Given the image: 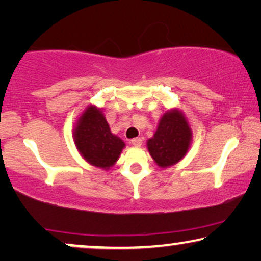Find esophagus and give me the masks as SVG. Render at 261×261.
<instances>
[{
    "label": "esophagus",
    "instance_id": "esophagus-1",
    "mask_svg": "<svg viewBox=\"0 0 261 261\" xmlns=\"http://www.w3.org/2000/svg\"><path fill=\"white\" fill-rule=\"evenodd\" d=\"M130 144L135 146V147H140L142 145V139L141 138H134L130 140Z\"/></svg>",
    "mask_w": 261,
    "mask_h": 261
}]
</instances>
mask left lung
Wrapping results in <instances>:
<instances>
[{"instance_id": "8db88e82", "label": "left lung", "mask_w": 261, "mask_h": 261, "mask_svg": "<svg viewBox=\"0 0 261 261\" xmlns=\"http://www.w3.org/2000/svg\"><path fill=\"white\" fill-rule=\"evenodd\" d=\"M191 142V129L178 110L164 114L154 137L147 141L149 154L160 167H169L187 154Z\"/></svg>"}]
</instances>
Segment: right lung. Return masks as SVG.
Returning <instances> with one entry per match:
<instances>
[{
  "instance_id": "obj_1",
  "label": "right lung",
  "mask_w": 261,
  "mask_h": 261,
  "mask_svg": "<svg viewBox=\"0 0 261 261\" xmlns=\"http://www.w3.org/2000/svg\"><path fill=\"white\" fill-rule=\"evenodd\" d=\"M74 144L91 165L109 169L121 154L124 142L112 134L105 115L96 107H88L74 129Z\"/></svg>"
}]
</instances>
